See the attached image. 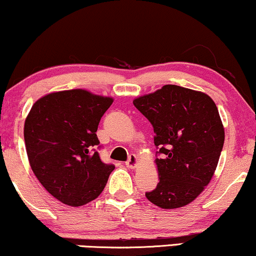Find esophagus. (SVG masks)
<instances>
[{
    "label": "esophagus",
    "mask_w": 256,
    "mask_h": 256,
    "mask_svg": "<svg viewBox=\"0 0 256 256\" xmlns=\"http://www.w3.org/2000/svg\"><path fill=\"white\" fill-rule=\"evenodd\" d=\"M137 164H138V158L136 154H131V156L128 157V162H126V166L130 168V169H134V168L137 166Z\"/></svg>",
    "instance_id": "1"
}]
</instances>
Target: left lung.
<instances>
[{
    "mask_svg": "<svg viewBox=\"0 0 256 256\" xmlns=\"http://www.w3.org/2000/svg\"><path fill=\"white\" fill-rule=\"evenodd\" d=\"M134 105L154 126L160 183L145 194L163 209L192 202L214 176L224 128L208 94L176 85L139 96Z\"/></svg>",
    "mask_w": 256,
    "mask_h": 256,
    "instance_id": "8db88e82",
    "label": "left lung"
}]
</instances>
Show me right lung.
Returning a JSON list of instances; mask_svg holds the SVG:
<instances>
[{"label": "right lung", "instance_id": "1", "mask_svg": "<svg viewBox=\"0 0 256 256\" xmlns=\"http://www.w3.org/2000/svg\"><path fill=\"white\" fill-rule=\"evenodd\" d=\"M110 96L68 90L42 96L24 122L29 164L42 186L60 202L80 206L102 192L113 164L100 160L96 130Z\"/></svg>", "mask_w": 256, "mask_h": 256}]
</instances>
